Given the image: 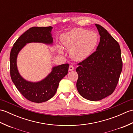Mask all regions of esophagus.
Here are the masks:
<instances>
[{
  "label": "esophagus",
  "mask_w": 133,
  "mask_h": 133,
  "mask_svg": "<svg viewBox=\"0 0 133 133\" xmlns=\"http://www.w3.org/2000/svg\"><path fill=\"white\" fill-rule=\"evenodd\" d=\"M69 71H72V70H74V66H72V65H70L69 67Z\"/></svg>",
  "instance_id": "1"
}]
</instances>
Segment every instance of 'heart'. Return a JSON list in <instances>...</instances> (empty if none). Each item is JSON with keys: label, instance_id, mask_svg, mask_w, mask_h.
I'll return each instance as SVG.
<instances>
[{"label": "heart", "instance_id": "obj_1", "mask_svg": "<svg viewBox=\"0 0 133 133\" xmlns=\"http://www.w3.org/2000/svg\"><path fill=\"white\" fill-rule=\"evenodd\" d=\"M62 44L70 50L71 58L75 61H81L91 54L98 43V35L94 31L82 28H75L61 35ZM59 51L63 50L59 47Z\"/></svg>", "mask_w": 133, "mask_h": 133}]
</instances>
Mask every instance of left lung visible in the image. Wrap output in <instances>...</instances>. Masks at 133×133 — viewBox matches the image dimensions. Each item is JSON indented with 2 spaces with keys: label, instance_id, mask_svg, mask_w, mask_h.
<instances>
[{
  "label": "left lung",
  "instance_id": "obj_1",
  "mask_svg": "<svg viewBox=\"0 0 133 133\" xmlns=\"http://www.w3.org/2000/svg\"><path fill=\"white\" fill-rule=\"evenodd\" d=\"M101 36L97 51L78 63L77 88L79 94L97 101L114 92L122 70L119 43L99 24H95Z\"/></svg>",
  "mask_w": 133,
  "mask_h": 133
}]
</instances>
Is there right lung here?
I'll list each match as a JSON object with an SVG mask.
<instances>
[{"label":"right lung","instance_id":"add662e5","mask_svg":"<svg viewBox=\"0 0 133 133\" xmlns=\"http://www.w3.org/2000/svg\"><path fill=\"white\" fill-rule=\"evenodd\" d=\"M52 27H32L17 39L10 52V75L19 91L30 101L36 103L46 102L54 97L61 80L68 73L69 64L66 63L52 68V71L44 79L38 82L27 81L19 74L16 59L20 51L27 43L38 42L51 44Z\"/></svg>","mask_w":133,"mask_h":133}]
</instances>
